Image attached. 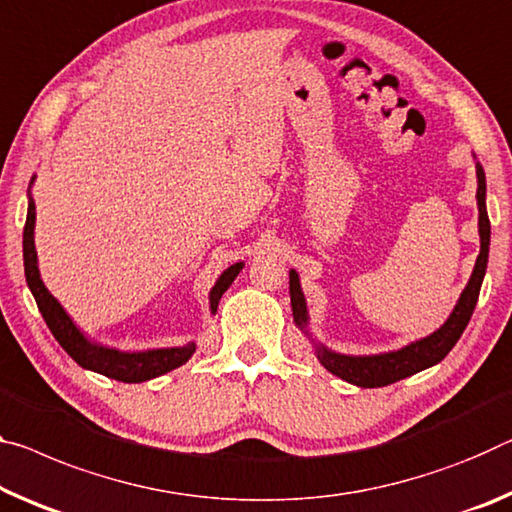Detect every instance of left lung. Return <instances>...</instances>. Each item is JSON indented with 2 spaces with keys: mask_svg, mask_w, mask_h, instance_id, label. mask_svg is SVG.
Listing matches in <instances>:
<instances>
[{
  "mask_svg": "<svg viewBox=\"0 0 512 512\" xmlns=\"http://www.w3.org/2000/svg\"><path fill=\"white\" fill-rule=\"evenodd\" d=\"M476 159V157H474ZM476 205H478V237H481V253L476 257L472 278H469L467 287L462 289L456 307L449 314L440 328L431 332L428 337L415 339V342L405 344L396 351L387 353H373V355H346L337 353L332 348L316 342L310 332V312H307V300L300 287L298 273L289 271V296H291V312H294V323L300 332H305V337L310 339L314 346V355L319 362L326 367L332 376L346 380V383L358 385V387H385L392 385L396 380H403L419 373L428 367H435L437 362H442L456 342L465 332L469 319H472L478 294H481V285L485 278V269H488V255H490V218L488 207H485V170L481 161H476Z\"/></svg>",
  "mask_w": 512,
  "mask_h": 512,
  "instance_id": "obj_1",
  "label": "left lung"
}]
</instances>
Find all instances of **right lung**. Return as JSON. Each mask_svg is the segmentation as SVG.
I'll return each instance as SVG.
<instances>
[{
    "label": "right lung",
    "mask_w": 512,
    "mask_h": 512,
    "mask_svg": "<svg viewBox=\"0 0 512 512\" xmlns=\"http://www.w3.org/2000/svg\"><path fill=\"white\" fill-rule=\"evenodd\" d=\"M36 182V175L31 177L27 198V223H24L22 234V257H24V278H27L29 291L36 298V305L47 328L52 330L56 342L61 344L72 360H75L81 369L102 373V376L120 380V383H145L157 376L182 367L184 362L191 360L196 353V342H189L184 346H170V348H148V351H120V348L97 344L81 330L72 316L63 310V305L56 300L50 289L45 287L43 278L38 271V253L34 241V227H36V202L31 198V186ZM243 269V262H237L218 275L216 285L209 291V312L216 314L218 300L225 294L230 285Z\"/></svg>",
    "instance_id": "right-lung-1"
}]
</instances>
